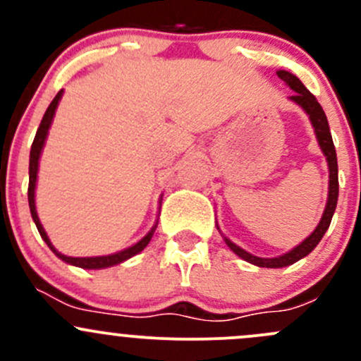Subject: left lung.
Returning a JSON list of instances; mask_svg holds the SVG:
<instances>
[{
	"label": "left lung",
	"mask_w": 361,
	"mask_h": 361,
	"mask_svg": "<svg viewBox=\"0 0 361 361\" xmlns=\"http://www.w3.org/2000/svg\"><path fill=\"white\" fill-rule=\"evenodd\" d=\"M278 76L293 90V96H290V101H293L295 104L302 108L309 115V120H311V126L314 129L316 140H318L319 148H322L323 155L326 157V164H329V197H326V206L325 211L322 214V220L316 225L314 231L300 243V245L295 246L293 250L286 251V253L279 255V257L274 258H262L257 257V255H251L246 250H243L241 246H238L235 243H232L231 239L225 238L224 241L227 243V246L234 251L238 257H241L243 260L250 262V264L257 265V267H267V269H279L286 267V265H292L295 262H298L300 258L307 257L312 250L318 246V243L322 241V238L325 235V232L329 231L330 221H332L334 213H336L337 207V199H338V169H337V154L336 147H334L332 134H330L329 120H326L325 111H323L322 104L316 101V97L309 92L304 87V83L293 75V73L285 71V69H279ZM218 227V225H216ZM220 231V227H218Z\"/></svg>",
	"instance_id": "obj_1"
}]
</instances>
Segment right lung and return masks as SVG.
<instances>
[{
  "instance_id": "right-lung-1",
  "label": "right lung",
  "mask_w": 361,
  "mask_h": 361,
  "mask_svg": "<svg viewBox=\"0 0 361 361\" xmlns=\"http://www.w3.org/2000/svg\"><path fill=\"white\" fill-rule=\"evenodd\" d=\"M63 92H64V90H59V92H57V96L54 97L52 103H50V106L47 108L45 115H43V118H42V123H39L38 130H36L35 141H32V145H31V154H29V188H27L29 209H31L32 221H35V224H36V228H38V232H39V235H42V239L47 243V246H49V248L52 250L54 253H56V257L61 258V260L66 262V264H69V265H75V267H82V269H106V267H113V265L122 264V262L129 260L130 257H134V255L141 253V251L147 248V245H148V243H150L152 235H154L155 228H157L159 221H155V225L150 228V232H148V234L145 235V238H141L140 241L136 243V245L129 246V248H126V250H122V251H116V253H111V255H103V257H68V255L59 253V251L54 248V245H52V243H50L49 235H47L45 228H43L42 221H39L38 213H36L35 194H36V180H38L39 157H42L43 147H45L47 136H49V129H50V126H52L54 115H56L57 106H59V101H61V97H63Z\"/></svg>"
}]
</instances>
